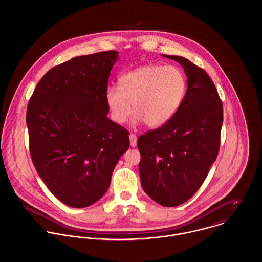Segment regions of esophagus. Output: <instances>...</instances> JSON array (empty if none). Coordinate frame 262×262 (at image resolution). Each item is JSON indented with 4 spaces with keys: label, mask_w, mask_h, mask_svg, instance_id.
I'll return each mask as SVG.
<instances>
[{
    "label": "esophagus",
    "mask_w": 262,
    "mask_h": 262,
    "mask_svg": "<svg viewBox=\"0 0 262 262\" xmlns=\"http://www.w3.org/2000/svg\"><path fill=\"white\" fill-rule=\"evenodd\" d=\"M129 138H130V145H131L132 147H135L136 144H137V137H136V135L130 134Z\"/></svg>",
    "instance_id": "1"
}]
</instances>
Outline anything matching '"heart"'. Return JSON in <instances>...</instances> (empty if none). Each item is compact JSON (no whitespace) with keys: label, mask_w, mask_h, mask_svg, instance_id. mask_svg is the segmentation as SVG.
I'll list each match as a JSON object with an SVG mask.
<instances>
[{"label":"heart","mask_w":262,"mask_h":262,"mask_svg":"<svg viewBox=\"0 0 262 262\" xmlns=\"http://www.w3.org/2000/svg\"><path fill=\"white\" fill-rule=\"evenodd\" d=\"M119 85L105 91L111 118L125 123L134 108V124L142 122L149 128H160L170 122L180 108L186 80L174 66L145 65L123 74Z\"/></svg>","instance_id":"1"}]
</instances>
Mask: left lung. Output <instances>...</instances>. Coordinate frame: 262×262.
<instances>
[{
  "label": "left lung",
  "instance_id": "left-lung-1",
  "mask_svg": "<svg viewBox=\"0 0 262 262\" xmlns=\"http://www.w3.org/2000/svg\"><path fill=\"white\" fill-rule=\"evenodd\" d=\"M183 66L187 91L173 119L139 136V174L144 192L163 206L190 199L216 160L223 103L207 73L189 60L163 55Z\"/></svg>",
  "mask_w": 262,
  "mask_h": 262
}]
</instances>
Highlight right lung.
Wrapping results in <instances>:
<instances>
[{
    "label": "right lung",
    "instance_id": "1",
    "mask_svg": "<svg viewBox=\"0 0 262 262\" xmlns=\"http://www.w3.org/2000/svg\"><path fill=\"white\" fill-rule=\"evenodd\" d=\"M119 52L75 57L49 70L27 105L29 151L36 172L60 201L88 207L103 196L128 150L129 132L111 121L105 102Z\"/></svg>",
    "mask_w": 262,
    "mask_h": 262
}]
</instances>
